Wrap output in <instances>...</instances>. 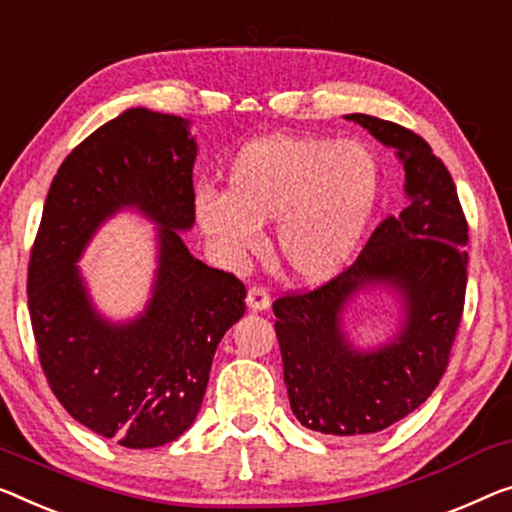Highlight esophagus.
Masks as SVG:
<instances>
[{"label": "esophagus", "instance_id": "1", "mask_svg": "<svg viewBox=\"0 0 512 512\" xmlns=\"http://www.w3.org/2000/svg\"><path fill=\"white\" fill-rule=\"evenodd\" d=\"M246 303H248L250 310L262 312V310H266L271 305V296H269V292H266L264 287H250L248 289V296H246Z\"/></svg>", "mask_w": 512, "mask_h": 512}]
</instances>
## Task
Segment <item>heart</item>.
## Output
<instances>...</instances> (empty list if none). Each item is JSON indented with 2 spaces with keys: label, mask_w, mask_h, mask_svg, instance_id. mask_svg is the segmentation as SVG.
Instances as JSON below:
<instances>
[{
  "label": "heart",
  "mask_w": 512,
  "mask_h": 512,
  "mask_svg": "<svg viewBox=\"0 0 512 512\" xmlns=\"http://www.w3.org/2000/svg\"><path fill=\"white\" fill-rule=\"evenodd\" d=\"M379 190V165L363 142L273 133L234 156L225 193L195 197L197 223L220 253L246 257L259 227L276 220V255L289 276H333L361 241Z\"/></svg>",
  "instance_id": "1"
}]
</instances>
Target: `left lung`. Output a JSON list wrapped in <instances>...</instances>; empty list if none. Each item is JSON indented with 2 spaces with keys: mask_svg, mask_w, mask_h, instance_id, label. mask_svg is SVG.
Masks as SVG:
<instances>
[{
  "mask_svg": "<svg viewBox=\"0 0 512 512\" xmlns=\"http://www.w3.org/2000/svg\"><path fill=\"white\" fill-rule=\"evenodd\" d=\"M345 119L395 149L409 204L381 220L354 264L317 289L280 296L273 315L294 416L315 432L361 437L409 416L444 377L464 310L469 227L451 172L421 135L370 114ZM377 284L399 294L403 326L361 353L341 331V312Z\"/></svg>",
  "mask_w": 512,
  "mask_h": 512,
  "instance_id": "obj_1",
  "label": "left lung"
}]
</instances>
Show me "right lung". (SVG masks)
<instances>
[{"mask_svg": "<svg viewBox=\"0 0 512 512\" xmlns=\"http://www.w3.org/2000/svg\"><path fill=\"white\" fill-rule=\"evenodd\" d=\"M188 124L131 108L80 142L52 179L29 257V317L52 393L126 448L170 444L193 425L218 342L246 312L243 282L195 259L179 234L195 223ZM126 206L159 225V269L145 312L114 325L90 305L74 262Z\"/></svg>", "mask_w": 512, "mask_h": 512, "instance_id": "add662e5", "label": "right lung"}]
</instances>
